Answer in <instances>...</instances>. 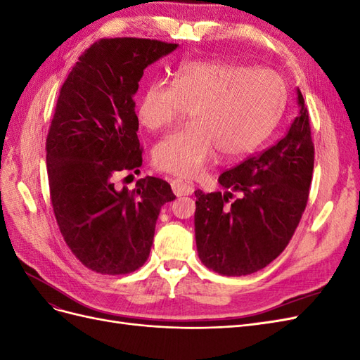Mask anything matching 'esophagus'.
Returning <instances> with one entry per match:
<instances>
[{
  "instance_id": "esophagus-1",
  "label": "esophagus",
  "mask_w": 360,
  "mask_h": 360,
  "mask_svg": "<svg viewBox=\"0 0 360 360\" xmlns=\"http://www.w3.org/2000/svg\"><path fill=\"white\" fill-rule=\"evenodd\" d=\"M171 188L172 192L177 195V197H183V195H192L193 193V186L186 181H183L180 179H176L171 181Z\"/></svg>"
}]
</instances>
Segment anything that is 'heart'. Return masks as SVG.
<instances>
[{"label": "heart", "instance_id": "obj_1", "mask_svg": "<svg viewBox=\"0 0 360 360\" xmlns=\"http://www.w3.org/2000/svg\"><path fill=\"white\" fill-rule=\"evenodd\" d=\"M285 101L284 79L271 69L224 61L189 63L171 84L150 82L136 103L147 130L168 127L184 108L191 127L162 138L153 148L160 169L193 179L214 160L240 159L254 151L278 122Z\"/></svg>", "mask_w": 360, "mask_h": 360}]
</instances>
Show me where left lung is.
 Masks as SVG:
<instances>
[{
  "label": "left lung",
  "mask_w": 360,
  "mask_h": 360,
  "mask_svg": "<svg viewBox=\"0 0 360 360\" xmlns=\"http://www.w3.org/2000/svg\"><path fill=\"white\" fill-rule=\"evenodd\" d=\"M299 114L287 135L221 174L232 194L195 191V240L205 267L225 276H245L264 269L285 249L308 202L314 169V144L308 110L297 89Z\"/></svg>",
  "instance_id": "obj_1"
}]
</instances>
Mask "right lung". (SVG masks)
Here are the masks:
<instances>
[{
  "mask_svg": "<svg viewBox=\"0 0 360 360\" xmlns=\"http://www.w3.org/2000/svg\"><path fill=\"white\" fill-rule=\"evenodd\" d=\"M150 39H102L64 81L46 139V168L60 231L81 263L97 274L124 275L143 266L160 207L176 200L162 179L115 189L118 171H138L134 96L146 68L177 49Z\"/></svg>",
  "mask_w": 360,
  "mask_h": 360,
  "instance_id": "obj_1",
  "label": "right lung"
}]
</instances>
